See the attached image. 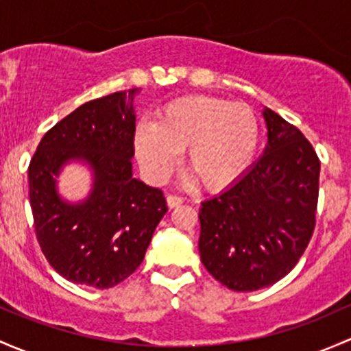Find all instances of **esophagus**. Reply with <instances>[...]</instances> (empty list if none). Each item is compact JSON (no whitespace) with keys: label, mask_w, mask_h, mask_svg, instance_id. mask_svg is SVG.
Returning <instances> with one entry per match:
<instances>
[{"label":"esophagus","mask_w":351,"mask_h":351,"mask_svg":"<svg viewBox=\"0 0 351 351\" xmlns=\"http://www.w3.org/2000/svg\"><path fill=\"white\" fill-rule=\"evenodd\" d=\"M166 204H168L169 208H175V206L183 204V197H178V195H168V197H166Z\"/></svg>","instance_id":"34e87169"}]
</instances>
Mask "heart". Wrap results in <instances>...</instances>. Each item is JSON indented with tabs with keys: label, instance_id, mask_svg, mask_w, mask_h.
<instances>
[{
	"label": "heart",
	"instance_id": "heart-1",
	"mask_svg": "<svg viewBox=\"0 0 351 351\" xmlns=\"http://www.w3.org/2000/svg\"><path fill=\"white\" fill-rule=\"evenodd\" d=\"M259 123L247 106L227 99L188 95L166 104L156 124L136 128L134 146L147 178L161 183L186 149L188 175L205 190L234 185L259 147Z\"/></svg>",
	"mask_w": 351,
	"mask_h": 351
}]
</instances>
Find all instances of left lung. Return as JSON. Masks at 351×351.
<instances>
[{
  "label": "left lung",
  "mask_w": 351,
  "mask_h": 351,
  "mask_svg": "<svg viewBox=\"0 0 351 351\" xmlns=\"http://www.w3.org/2000/svg\"><path fill=\"white\" fill-rule=\"evenodd\" d=\"M267 146L228 190L202 202L205 269L232 291H257L289 274L311 241L319 160L311 143L274 110L264 109Z\"/></svg>",
  "instance_id": "1"
}]
</instances>
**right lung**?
I'll use <instances>...</instances> for the list:
<instances>
[{"label":"right lung","instance_id":"right-lung-1","mask_svg":"<svg viewBox=\"0 0 351 351\" xmlns=\"http://www.w3.org/2000/svg\"><path fill=\"white\" fill-rule=\"evenodd\" d=\"M138 88L114 92L77 108L47 131L28 166L36 239L67 281L108 289L145 259L154 228L168 212L163 191L132 178ZM72 159L95 173L89 197L69 204L54 176Z\"/></svg>","mask_w":351,"mask_h":351}]
</instances>
